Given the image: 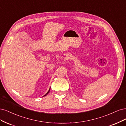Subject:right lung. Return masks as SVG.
<instances>
[{"instance_id":"right-lung-1","label":"right lung","mask_w":126,"mask_h":126,"mask_svg":"<svg viewBox=\"0 0 126 126\" xmlns=\"http://www.w3.org/2000/svg\"><path fill=\"white\" fill-rule=\"evenodd\" d=\"M50 89H49V90H48V92H47V94H46V95H44V96H46V95H47V94H48V93H49V92H50Z\"/></svg>"}]
</instances>
